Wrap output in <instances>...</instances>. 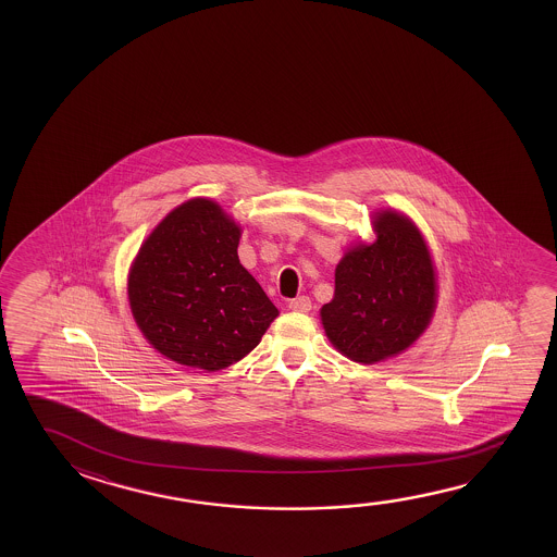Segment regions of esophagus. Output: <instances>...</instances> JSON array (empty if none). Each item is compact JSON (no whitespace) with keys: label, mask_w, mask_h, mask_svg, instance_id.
Listing matches in <instances>:
<instances>
[{"label":"esophagus","mask_w":557,"mask_h":557,"mask_svg":"<svg viewBox=\"0 0 557 557\" xmlns=\"http://www.w3.org/2000/svg\"><path fill=\"white\" fill-rule=\"evenodd\" d=\"M289 309L295 310V312H309L312 309V302H310L309 297H295L289 301Z\"/></svg>","instance_id":"1"}]
</instances>
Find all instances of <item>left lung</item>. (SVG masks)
I'll list each match as a JSON object with an SVG mask.
<instances>
[{
  "mask_svg": "<svg viewBox=\"0 0 557 557\" xmlns=\"http://www.w3.org/2000/svg\"><path fill=\"white\" fill-rule=\"evenodd\" d=\"M373 223L376 240L342 258L334 299L320 309L330 342L357 363L410 347L435 309V272L420 231L396 211Z\"/></svg>",
  "mask_w": 557,
  "mask_h": 557,
  "instance_id": "obj_1",
  "label": "left lung"
}]
</instances>
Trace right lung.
Returning <instances> with one entry per match:
<instances>
[{
  "instance_id": "obj_1",
  "label": "right lung",
  "mask_w": 557,
  "mask_h": 557,
  "mask_svg": "<svg viewBox=\"0 0 557 557\" xmlns=\"http://www.w3.org/2000/svg\"><path fill=\"white\" fill-rule=\"evenodd\" d=\"M240 228L194 198L164 218L129 270L132 314L149 344L181 366L220 371L252 351L277 317L238 262Z\"/></svg>"
}]
</instances>
